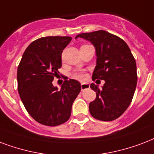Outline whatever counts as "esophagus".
Returning <instances> with one entry per match:
<instances>
[{"label":"esophagus","mask_w":154,"mask_h":154,"mask_svg":"<svg viewBox=\"0 0 154 154\" xmlns=\"http://www.w3.org/2000/svg\"><path fill=\"white\" fill-rule=\"evenodd\" d=\"M81 88H82V90H86L88 88H90V85L89 84H84V83H82V85H81Z\"/></svg>","instance_id":"obj_1"}]
</instances>
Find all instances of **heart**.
Instances as JSON below:
<instances>
[{"mask_svg":"<svg viewBox=\"0 0 154 154\" xmlns=\"http://www.w3.org/2000/svg\"><path fill=\"white\" fill-rule=\"evenodd\" d=\"M73 77L79 81H83L85 79V75L83 72H77L73 74Z\"/></svg>","mask_w":154,"mask_h":154,"instance_id":"1","label":"heart"}]
</instances>
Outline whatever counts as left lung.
<instances>
[{
  "mask_svg": "<svg viewBox=\"0 0 154 154\" xmlns=\"http://www.w3.org/2000/svg\"><path fill=\"white\" fill-rule=\"evenodd\" d=\"M90 41L96 49L97 65L93 81L104 80L102 89L92 83L96 98L89 105L91 116L102 121H112L128 107L137 87V64L128 46L122 38L106 30L82 33L76 38Z\"/></svg>",
  "mask_w": 154,
  "mask_h": 154,
  "instance_id": "obj_1",
  "label": "left lung"
}]
</instances>
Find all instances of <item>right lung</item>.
<instances>
[{"label": "right lung", "mask_w": 154, "mask_h": 154, "mask_svg": "<svg viewBox=\"0 0 154 154\" xmlns=\"http://www.w3.org/2000/svg\"><path fill=\"white\" fill-rule=\"evenodd\" d=\"M72 40L69 36H48L28 46L17 67V90L23 105L35 121L58 126L69 120L72 105L81 91L76 80H65L58 90L52 85L61 68V55Z\"/></svg>", "instance_id": "obj_1"}]
</instances>
